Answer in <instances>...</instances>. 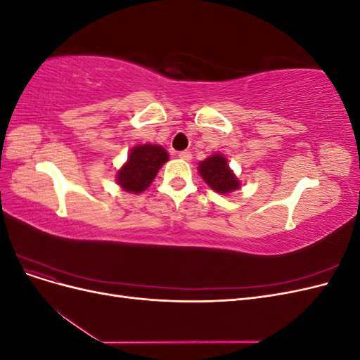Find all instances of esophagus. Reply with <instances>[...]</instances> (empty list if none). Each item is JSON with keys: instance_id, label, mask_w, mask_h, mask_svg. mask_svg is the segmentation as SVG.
Here are the masks:
<instances>
[{"instance_id": "1", "label": "esophagus", "mask_w": 360, "mask_h": 360, "mask_svg": "<svg viewBox=\"0 0 360 360\" xmlns=\"http://www.w3.org/2000/svg\"><path fill=\"white\" fill-rule=\"evenodd\" d=\"M179 158L181 160H184V162H191L192 160V153H191V151H188V150H184V151H180Z\"/></svg>"}]
</instances>
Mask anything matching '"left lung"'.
Listing matches in <instances>:
<instances>
[{
	"instance_id": "left-lung-1",
	"label": "left lung",
	"mask_w": 360,
	"mask_h": 360,
	"mask_svg": "<svg viewBox=\"0 0 360 360\" xmlns=\"http://www.w3.org/2000/svg\"><path fill=\"white\" fill-rule=\"evenodd\" d=\"M198 172L201 179L209 186L221 195H228L240 189L242 181L237 179L230 168L228 159L222 153H214L198 163Z\"/></svg>"
}]
</instances>
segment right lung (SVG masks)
<instances>
[{
    "label": "right lung",
    "mask_w": 360,
    "mask_h": 360,
    "mask_svg": "<svg viewBox=\"0 0 360 360\" xmlns=\"http://www.w3.org/2000/svg\"><path fill=\"white\" fill-rule=\"evenodd\" d=\"M168 159V151L162 146L138 144L130 148L127 160L115 172V181L129 193L144 192Z\"/></svg>",
    "instance_id": "obj_1"
}]
</instances>
